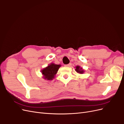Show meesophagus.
<instances>
[{"label": "esophagus", "instance_id": "esophagus-1", "mask_svg": "<svg viewBox=\"0 0 124 124\" xmlns=\"http://www.w3.org/2000/svg\"><path fill=\"white\" fill-rule=\"evenodd\" d=\"M71 63H68V64H67V65H65V66H66V67H71Z\"/></svg>", "mask_w": 124, "mask_h": 124}]
</instances>
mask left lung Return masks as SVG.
Returning <instances> with one entry per match:
<instances>
[{"mask_svg":"<svg viewBox=\"0 0 124 124\" xmlns=\"http://www.w3.org/2000/svg\"><path fill=\"white\" fill-rule=\"evenodd\" d=\"M76 71L77 72L80 73H83L84 72V70H82V69L81 68H80V66H78L76 67Z\"/></svg>","mask_w":124,"mask_h":124,"instance_id":"left-lung-1","label":"left lung"}]
</instances>
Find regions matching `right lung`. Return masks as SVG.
<instances>
[{
  "label": "right lung",
  "instance_id": "right-lung-1",
  "mask_svg": "<svg viewBox=\"0 0 124 124\" xmlns=\"http://www.w3.org/2000/svg\"><path fill=\"white\" fill-rule=\"evenodd\" d=\"M60 65H55L54 63H51L46 68L43 69L42 71V73L44 76V78L47 80H51L54 78L55 75L57 73Z\"/></svg>",
  "mask_w": 124,
  "mask_h": 124
}]
</instances>
